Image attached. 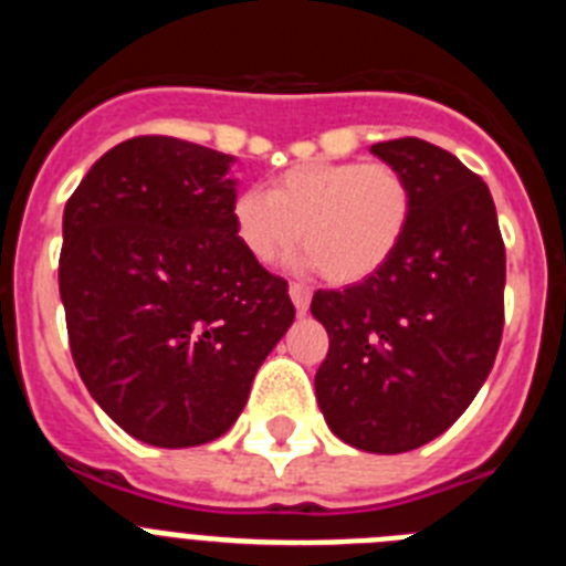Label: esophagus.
Masks as SVG:
<instances>
[{"label":"esophagus","instance_id":"1","mask_svg":"<svg viewBox=\"0 0 566 566\" xmlns=\"http://www.w3.org/2000/svg\"><path fill=\"white\" fill-rule=\"evenodd\" d=\"M289 297H292L300 317H303V314L308 312V306H312V292H308L306 286H300V283H292V286H289Z\"/></svg>","mask_w":566,"mask_h":566}]
</instances>
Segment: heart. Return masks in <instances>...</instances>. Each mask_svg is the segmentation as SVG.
Returning <instances> with one entry per match:
<instances>
[{"instance_id": "obj_1", "label": "heart", "mask_w": 566, "mask_h": 566, "mask_svg": "<svg viewBox=\"0 0 566 566\" xmlns=\"http://www.w3.org/2000/svg\"><path fill=\"white\" fill-rule=\"evenodd\" d=\"M411 212V184L391 164L308 161L280 172L269 192L243 189L232 227L258 263H277L303 240L300 266L359 283L394 258Z\"/></svg>"}]
</instances>
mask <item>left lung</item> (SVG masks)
Listing matches in <instances>:
<instances>
[{"mask_svg": "<svg viewBox=\"0 0 566 566\" xmlns=\"http://www.w3.org/2000/svg\"><path fill=\"white\" fill-rule=\"evenodd\" d=\"M408 178L413 212L377 274L317 292L328 332L314 377L334 437L405 453L444 433L488 379L504 326V243L488 184L422 138L374 144Z\"/></svg>", "mask_w": 566, "mask_h": 566, "instance_id": "8db88e82", "label": "left lung"}]
</instances>
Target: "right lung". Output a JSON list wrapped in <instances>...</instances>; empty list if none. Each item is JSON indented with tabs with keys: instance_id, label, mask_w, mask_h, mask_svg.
<instances>
[{
	"instance_id": "obj_1",
	"label": "right lung",
	"mask_w": 566,
	"mask_h": 566,
	"mask_svg": "<svg viewBox=\"0 0 566 566\" xmlns=\"http://www.w3.org/2000/svg\"><path fill=\"white\" fill-rule=\"evenodd\" d=\"M234 161L167 135L129 138L64 207L73 363L102 411L155 448L223 437L294 323L286 280L234 238Z\"/></svg>"
}]
</instances>
